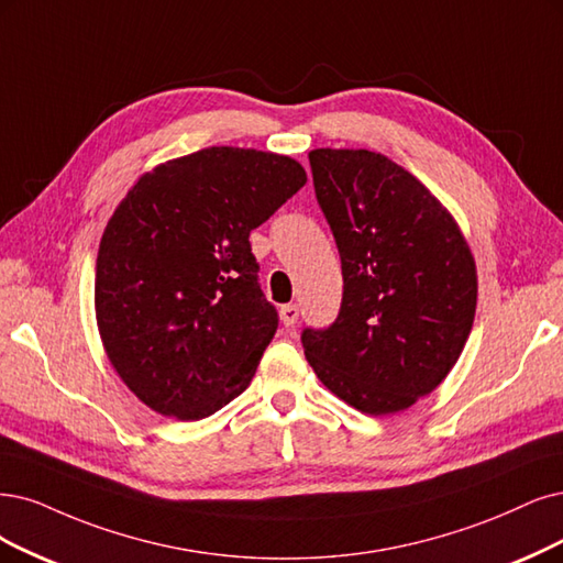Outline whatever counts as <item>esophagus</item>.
I'll use <instances>...</instances> for the list:
<instances>
[{
  "mask_svg": "<svg viewBox=\"0 0 563 563\" xmlns=\"http://www.w3.org/2000/svg\"><path fill=\"white\" fill-rule=\"evenodd\" d=\"M280 320L285 327H295L299 322V306L287 303L280 308Z\"/></svg>",
  "mask_w": 563,
  "mask_h": 563,
  "instance_id": "esophagus-1",
  "label": "esophagus"
}]
</instances>
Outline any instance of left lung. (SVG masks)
Segmentation results:
<instances>
[{
	"mask_svg": "<svg viewBox=\"0 0 563 563\" xmlns=\"http://www.w3.org/2000/svg\"><path fill=\"white\" fill-rule=\"evenodd\" d=\"M308 159L343 301L327 329H303L306 360L352 408L406 410L445 380L471 334V247L448 208L389 157L318 148Z\"/></svg>",
	"mask_w": 563,
	"mask_h": 563,
	"instance_id": "1",
	"label": "left lung"
}]
</instances>
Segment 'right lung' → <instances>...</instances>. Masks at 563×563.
I'll use <instances>...</instances> for the list:
<instances>
[{
	"instance_id": "right-lung-1",
	"label": "right lung",
	"mask_w": 563,
	"mask_h": 563,
	"mask_svg": "<svg viewBox=\"0 0 563 563\" xmlns=\"http://www.w3.org/2000/svg\"><path fill=\"white\" fill-rule=\"evenodd\" d=\"M303 185L292 157L213 145L155 166L120 201L99 243L95 310L145 406L201 420L253 380L278 313L247 239Z\"/></svg>"
}]
</instances>
